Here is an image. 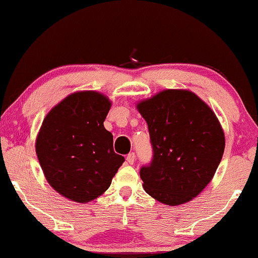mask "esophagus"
<instances>
[{"label":"esophagus","instance_id":"esophagus-1","mask_svg":"<svg viewBox=\"0 0 258 258\" xmlns=\"http://www.w3.org/2000/svg\"><path fill=\"white\" fill-rule=\"evenodd\" d=\"M126 161L130 164V165H133L135 161V154L134 153H130L128 154V156H126Z\"/></svg>","mask_w":258,"mask_h":258}]
</instances>
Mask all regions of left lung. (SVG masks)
<instances>
[{"label": "left lung", "mask_w": 258, "mask_h": 258, "mask_svg": "<svg viewBox=\"0 0 258 258\" xmlns=\"http://www.w3.org/2000/svg\"><path fill=\"white\" fill-rule=\"evenodd\" d=\"M148 124L153 160L140 169L147 194L165 205L192 200L216 172L225 134L211 108L195 93L166 89L137 104Z\"/></svg>", "instance_id": "8db88e82"}]
</instances>
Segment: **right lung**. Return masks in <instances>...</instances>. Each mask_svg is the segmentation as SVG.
<instances>
[{
	"label": "right lung",
	"mask_w": 258,
	"mask_h": 258,
	"mask_svg": "<svg viewBox=\"0 0 258 258\" xmlns=\"http://www.w3.org/2000/svg\"><path fill=\"white\" fill-rule=\"evenodd\" d=\"M110 107L102 93L76 92L50 109L37 135L47 181L72 201L86 204L102 195L125 160L114 153L113 135L103 124Z\"/></svg>",
	"instance_id": "1"
}]
</instances>
